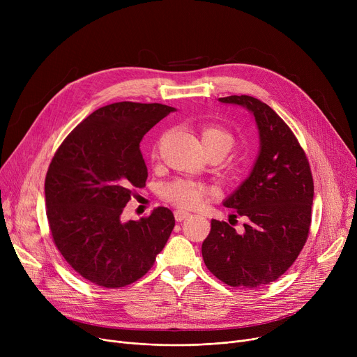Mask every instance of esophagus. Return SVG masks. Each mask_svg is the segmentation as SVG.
<instances>
[{"label":"esophagus","mask_w":357,"mask_h":357,"mask_svg":"<svg viewBox=\"0 0 357 357\" xmlns=\"http://www.w3.org/2000/svg\"><path fill=\"white\" fill-rule=\"evenodd\" d=\"M191 214L188 211H183V210H176L175 211V220L176 221H182L185 218H188Z\"/></svg>","instance_id":"obj_1"}]
</instances>
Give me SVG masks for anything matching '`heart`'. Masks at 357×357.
<instances>
[{"instance_id":"heart-1","label":"heart","mask_w":357,"mask_h":357,"mask_svg":"<svg viewBox=\"0 0 357 357\" xmlns=\"http://www.w3.org/2000/svg\"><path fill=\"white\" fill-rule=\"evenodd\" d=\"M199 137L202 146L208 156H215L218 159L226 156L234 147V137L229 130L218 124L204 123L199 126ZM158 150V147H156ZM155 150V153H156ZM213 192L211 186L192 181V179H175L166 183L162 188V197L175 204L181 208H195L201 202Z\"/></svg>"}]
</instances>
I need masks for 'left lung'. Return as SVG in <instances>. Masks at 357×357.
<instances>
[{
    "mask_svg": "<svg viewBox=\"0 0 357 357\" xmlns=\"http://www.w3.org/2000/svg\"><path fill=\"white\" fill-rule=\"evenodd\" d=\"M218 101L252 112L260 150L249 178L222 202L234 217L248 218L245 229L237 231L226 221L211 220L202 259L221 282L233 288H259L284 275L305 245L314 198L312 174L292 130L268 104L249 96Z\"/></svg>",
    "mask_w": 357,
    "mask_h": 357,
    "instance_id": "1",
    "label": "left lung"
}]
</instances>
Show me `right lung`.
<instances>
[{"label": "right lung", "instance_id": "1", "mask_svg": "<svg viewBox=\"0 0 357 357\" xmlns=\"http://www.w3.org/2000/svg\"><path fill=\"white\" fill-rule=\"evenodd\" d=\"M172 111L158 102L101 107L70 131L49 165L45 195L54 245L75 272L98 287L136 282L175 227L166 207L137 221L121 220L133 188L147 179L140 142Z\"/></svg>", "mask_w": 357, "mask_h": 357}]
</instances>
